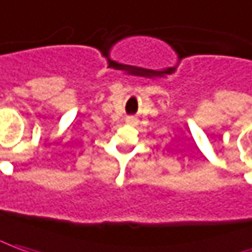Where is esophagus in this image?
Segmentation results:
<instances>
[{
  "instance_id": "esophagus-1",
  "label": "esophagus",
  "mask_w": 252,
  "mask_h": 252,
  "mask_svg": "<svg viewBox=\"0 0 252 252\" xmlns=\"http://www.w3.org/2000/svg\"><path fill=\"white\" fill-rule=\"evenodd\" d=\"M126 123H129V124H135V123H136V119H135L133 116H129V117H126Z\"/></svg>"
}]
</instances>
